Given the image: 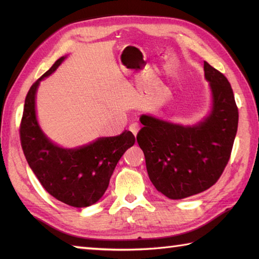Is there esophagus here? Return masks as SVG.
I'll return each instance as SVG.
<instances>
[{
    "label": "esophagus",
    "mask_w": 259,
    "mask_h": 259,
    "mask_svg": "<svg viewBox=\"0 0 259 259\" xmlns=\"http://www.w3.org/2000/svg\"><path fill=\"white\" fill-rule=\"evenodd\" d=\"M129 130L131 131V133H133V135L136 137V136H137V134H138V131H139V125H138V123L130 124V125H129Z\"/></svg>",
    "instance_id": "1"
}]
</instances>
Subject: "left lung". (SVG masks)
Masks as SVG:
<instances>
[{
    "label": "left lung",
    "mask_w": 259,
    "mask_h": 259,
    "mask_svg": "<svg viewBox=\"0 0 259 259\" xmlns=\"http://www.w3.org/2000/svg\"><path fill=\"white\" fill-rule=\"evenodd\" d=\"M212 90L210 115L194 126H183L142 115L137 142L145 155L153 185L166 198L179 200L216 184L229 163L238 130L239 111L225 75L204 61Z\"/></svg>",
    "instance_id": "8db88e82"
}]
</instances>
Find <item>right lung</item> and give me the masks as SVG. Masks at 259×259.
I'll list each match as a JSON object with an SVG mask.
<instances>
[{
  "instance_id": "right-lung-1",
  "label": "right lung",
  "mask_w": 259,
  "mask_h": 259,
  "mask_svg": "<svg viewBox=\"0 0 259 259\" xmlns=\"http://www.w3.org/2000/svg\"><path fill=\"white\" fill-rule=\"evenodd\" d=\"M63 60L64 57L57 60L28 90L20 122V143L43 188L61 202L84 208L104 195L117 162L136 139L133 133L124 131L116 137L99 138L90 145L65 150L46 137L35 116V94L42 78L54 73Z\"/></svg>"
}]
</instances>
